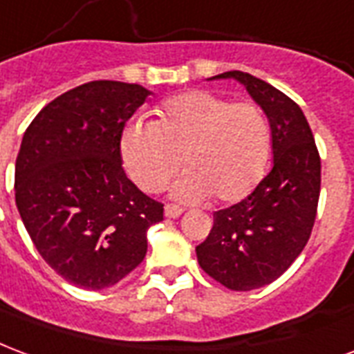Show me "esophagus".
Listing matches in <instances>:
<instances>
[{"mask_svg":"<svg viewBox=\"0 0 354 354\" xmlns=\"http://www.w3.org/2000/svg\"><path fill=\"white\" fill-rule=\"evenodd\" d=\"M182 214H184V208H180L176 204H167V206H165V216L167 217H172V219H174V217H180Z\"/></svg>","mask_w":354,"mask_h":354,"instance_id":"34e87169","label":"esophagus"}]
</instances>
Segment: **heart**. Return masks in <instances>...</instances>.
I'll return each instance as SVG.
<instances>
[{"label":"heart","instance_id":"obj_1","mask_svg":"<svg viewBox=\"0 0 354 354\" xmlns=\"http://www.w3.org/2000/svg\"><path fill=\"white\" fill-rule=\"evenodd\" d=\"M120 148L140 189H161L184 157L187 172L172 185L174 197L236 203L263 178L272 131L257 104L232 103L212 91H187L159 104L153 122H131Z\"/></svg>","mask_w":354,"mask_h":354}]
</instances>
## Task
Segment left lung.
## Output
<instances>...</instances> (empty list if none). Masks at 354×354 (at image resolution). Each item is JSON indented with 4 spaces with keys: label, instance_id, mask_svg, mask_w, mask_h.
I'll return each mask as SVG.
<instances>
[{
    "label": "left lung",
    "instance_id": "8db88e82",
    "mask_svg": "<svg viewBox=\"0 0 354 354\" xmlns=\"http://www.w3.org/2000/svg\"><path fill=\"white\" fill-rule=\"evenodd\" d=\"M212 78H234L263 109L270 122L274 165L251 195L214 214V227L197 245V259L227 289H259L276 281L310 240L321 157L302 109L290 97L242 71Z\"/></svg>",
    "mask_w": 354,
    "mask_h": 354
}]
</instances>
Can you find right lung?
<instances>
[{"mask_svg": "<svg viewBox=\"0 0 354 354\" xmlns=\"http://www.w3.org/2000/svg\"><path fill=\"white\" fill-rule=\"evenodd\" d=\"M150 91L93 80L56 97L26 129L15 167V198L41 257L65 281L99 290L142 263L146 232L163 204L122 169L125 122Z\"/></svg>", "mask_w": 354, "mask_h": 354, "instance_id": "1", "label": "right lung"}]
</instances>
